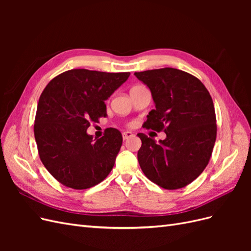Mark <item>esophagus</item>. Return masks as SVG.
Instances as JSON below:
<instances>
[{
    "label": "esophagus",
    "instance_id": "1",
    "mask_svg": "<svg viewBox=\"0 0 251 251\" xmlns=\"http://www.w3.org/2000/svg\"><path fill=\"white\" fill-rule=\"evenodd\" d=\"M134 134L132 133V132H130V131H126V132H124L123 133V138H124V140H126L127 138H130V137H132Z\"/></svg>",
    "mask_w": 251,
    "mask_h": 251
}]
</instances>
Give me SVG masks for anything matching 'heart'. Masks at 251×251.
I'll use <instances>...</instances> for the list:
<instances>
[{"instance_id": "obj_1", "label": "heart", "mask_w": 251, "mask_h": 251, "mask_svg": "<svg viewBox=\"0 0 251 251\" xmlns=\"http://www.w3.org/2000/svg\"><path fill=\"white\" fill-rule=\"evenodd\" d=\"M137 87H140V86H135V87H133V88H137ZM133 88H132V89H133Z\"/></svg>"}]
</instances>
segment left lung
Instances as JSON below:
<instances>
[{
  "label": "left lung",
  "instance_id": "left-lung-1",
  "mask_svg": "<svg viewBox=\"0 0 251 251\" xmlns=\"http://www.w3.org/2000/svg\"><path fill=\"white\" fill-rule=\"evenodd\" d=\"M150 88L155 102L146 128L164 132L157 143L139 133L140 168L165 189L182 188L206 168L217 138V119L208 90L194 75L175 68L135 72Z\"/></svg>",
  "mask_w": 251,
  "mask_h": 251
}]
</instances>
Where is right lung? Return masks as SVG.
<instances>
[{
	"label": "right lung",
	"instance_id": "1",
	"mask_svg": "<svg viewBox=\"0 0 251 251\" xmlns=\"http://www.w3.org/2000/svg\"><path fill=\"white\" fill-rule=\"evenodd\" d=\"M72 69L50 80L42 92L34 120L41 161L59 183L73 189L92 187L112 171L123 136L111 128L93 140L91 123L107 116L104 100L130 76Z\"/></svg>",
	"mask_w": 251,
	"mask_h": 251
}]
</instances>
